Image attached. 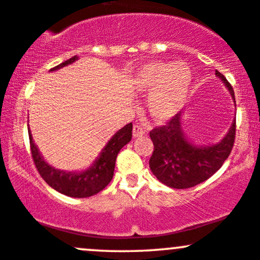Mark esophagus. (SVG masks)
<instances>
[{
	"instance_id": "esophagus-1",
	"label": "esophagus",
	"mask_w": 260,
	"mask_h": 260,
	"mask_svg": "<svg viewBox=\"0 0 260 260\" xmlns=\"http://www.w3.org/2000/svg\"><path fill=\"white\" fill-rule=\"evenodd\" d=\"M145 135L144 127L140 126V125H134L133 127V136L134 138H140V136Z\"/></svg>"
}]
</instances>
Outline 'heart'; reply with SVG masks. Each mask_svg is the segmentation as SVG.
Wrapping results in <instances>:
<instances>
[{
	"instance_id": "1",
	"label": "heart",
	"mask_w": 260,
	"mask_h": 260,
	"mask_svg": "<svg viewBox=\"0 0 260 260\" xmlns=\"http://www.w3.org/2000/svg\"><path fill=\"white\" fill-rule=\"evenodd\" d=\"M191 85L192 72L183 62H147L134 78V89L140 95H147L146 110L156 122H166L177 115L187 102Z\"/></svg>"
}]
</instances>
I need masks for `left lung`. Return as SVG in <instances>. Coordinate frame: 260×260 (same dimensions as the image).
Wrapping results in <instances>:
<instances>
[{
    "label": "left lung",
    "instance_id": "left-lung-1",
    "mask_svg": "<svg viewBox=\"0 0 260 260\" xmlns=\"http://www.w3.org/2000/svg\"><path fill=\"white\" fill-rule=\"evenodd\" d=\"M216 75L224 83L236 103L233 88L224 75L218 71ZM150 138L153 142V152L149 164L156 178L172 188H189L208 180L227 160L236 138V120L218 144L208 146H197L186 138L181 113L164 126L150 131Z\"/></svg>",
    "mask_w": 260,
    "mask_h": 260
}]
</instances>
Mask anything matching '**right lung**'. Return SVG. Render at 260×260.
<instances>
[{
	"label": "right lung",
	"instance_id": "1",
	"mask_svg": "<svg viewBox=\"0 0 260 260\" xmlns=\"http://www.w3.org/2000/svg\"><path fill=\"white\" fill-rule=\"evenodd\" d=\"M78 59L77 55L69 58L66 62L60 63L59 66L52 68L49 72L58 71L63 67L69 66ZM30 152H32L33 162L37 167L38 172L44 181L48 183L52 188L66 196L74 198H85L96 194L102 189L109 185L114 176L115 169V161L118 153L125 145L131 140L133 136V124L125 125L118 133L114 134L113 138L109 140L102 150L100 155L94 161L89 169L82 172H67L63 170H58L53 167L48 162H46L43 156L41 155L38 147L35 145L32 139V134L28 130Z\"/></svg>",
	"mask_w": 260,
	"mask_h": 260
}]
</instances>
